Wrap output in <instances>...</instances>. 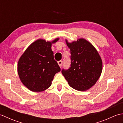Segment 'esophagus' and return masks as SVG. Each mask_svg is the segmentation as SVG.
I'll list each match as a JSON object with an SVG mask.
<instances>
[{
	"mask_svg": "<svg viewBox=\"0 0 123 123\" xmlns=\"http://www.w3.org/2000/svg\"><path fill=\"white\" fill-rule=\"evenodd\" d=\"M57 63H58L59 66L60 68H61L62 66V61H59L57 62Z\"/></svg>",
	"mask_w": 123,
	"mask_h": 123,
	"instance_id": "obj_1",
	"label": "esophagus"
}]
</instances>
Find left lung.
Masks as SVG:
<instances>
[{"label":"left lung","instance_id":"left-lung-1","mask_svg":"<svg viewBox=\"0 0 123 123\" xmlns=\"http://www.w3.org/2000/svg\"><path fill=\"white\" fill-rule=\"evenodd\" d=\"M71 52V67L63 69L62 74L70 87L79 91H86L95 85L103 70V62L92 44L85 38L71 43L66 40Z\"/></svg>","mask_w":123,"mask_h":123}]
</instances>
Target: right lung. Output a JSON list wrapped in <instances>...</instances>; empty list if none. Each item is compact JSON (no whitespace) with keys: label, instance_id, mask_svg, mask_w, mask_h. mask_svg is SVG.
Here are the masks:
<instances>
[{"label":"right lung","instance_id":"add662e5","mask_svg":"<svg viewBox=\"0 0 123 123\" xmlns=\"http://www.w3.org/2000/svg\"><path fill=\"white\" fill-rule=\"evenodd\" d=\"M51 42L38 39L28 47L18 60L17 72L19 79L26 87L33 92H41L49 88L60 68L54 60Z\"/></svg>","mask_w":123,"mask_h":123}]
</instances>
